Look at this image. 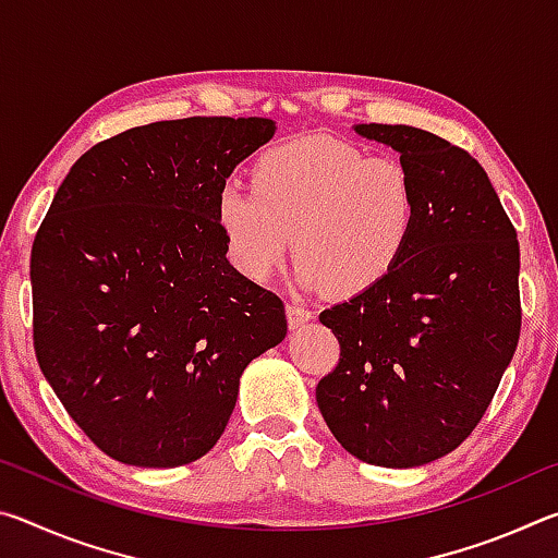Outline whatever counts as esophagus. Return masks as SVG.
<instances>
[{"mask_svg":"<svg viewBox=\"0 0 558 558\" xmlns=\"http://www.w3.org/2000/svg\"><path fill=\"white\" fill-rule=\"evenodd\" d=\"M286 315H288V325H290L292 332H295V329H300V327H305L310 319H313V313H310L307 307L295 305V302H290V305L286 307Z\"/></svg>","mask_w":558,"mask_h":558,"instance_id":"obj_1","label":"esophagus"}]
</instances>
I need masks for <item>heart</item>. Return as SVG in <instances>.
I'll use <instances>...</instances> for the list:
<instances>
[{"label": "heart", "mask_w": 558, "mask_h": 558, "mask_svg": "<svg viewBox=\"0 0 558 558\" xmlns=\"http://www.w3.org/2000/svg\"><path fill=\"white\" fill-rule=\"evenodd\" d=\"M216 221L235 270L263 282L292 248L305 290L362 298L389 280L409 256L418 194L393 157L329 135L276 145L253 165V189L226 182Z\"/></svg>", "instance_id": "obj_1"}]
</instances>
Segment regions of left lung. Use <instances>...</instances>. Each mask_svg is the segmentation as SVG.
Wrapping results in <instances>:
<instances>
[{"mask_svg":"<svg viewBox=\"0 0 558 558\" xmlns=\"http://www.w3.org/2000/svg\"><path fill=\"white\" fill-rule=\"evenodd\" d=\"M399 153L418 194V226L393 276L325 310L339 364L317 384L339 446L379 468H418L477 426L522 327L519 243L465 149L411 125H354Z\"/></svg>","mask_w":558,"mask_h":558,"instance_id":"1","label":"left lung"}]
</instances>
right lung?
Returning <instances> with one entry per match:
<instances>
[{
  "instance_id": "obj_1",
  "label": "right lung",
  "mask_w": 558,
  "mask_h": 558,
  "mask_svg": "<svg viewBox=\"0 0 558 558\" xmlns=\"http://www.w3.org/2000/svg\"><path fill=\"white\" fill-rule=\"evenodd\" d=\"M268 118L149 122L90 147L32 248L34 349L112 460L179 468L229 423L241 374L288 335L276 292L226 258L216 199Z\"/></svg>"
}]
</instances>
